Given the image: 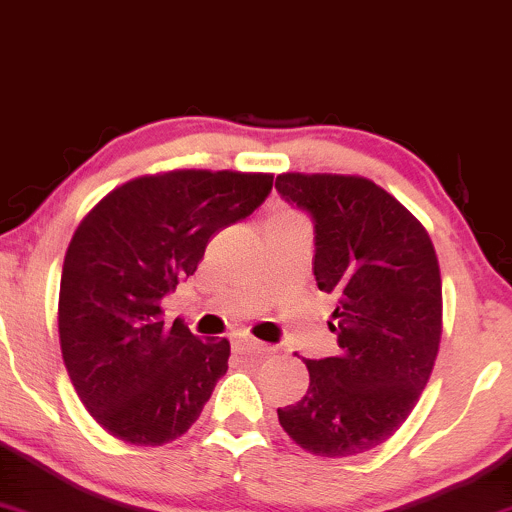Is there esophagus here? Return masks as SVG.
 I'll use <instances>...</instances> for the list:
<instances>
[{
    "instance_id": "1",
    "label": "esophagus",
    "mask_w": 512,
    "mask_h": 512,
    "mask_svg": "<svg viewBox=\"0 0 512 512\" xmlns=\"http://www.w3.org/2000/svg\"><path fill=\"white\" fill-rule=\"evenodd\" d=\"M232 347H234V352H239V354L266 352L268 350L266 342H261V340H256V338H249V335H237V338L232 340Z\"/></svg>"
}]
</instances>
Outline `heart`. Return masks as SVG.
<instances>
[{
	"label": "heart",
	"instance_id": "1",
	"mask_svg": "<svg viewBox=\"0 0 512 512\" xmlns=\"http://www.w3.org/2000/svg\"><path fill=\"white\" fill-rule=\"evenodd\" d=\"M285 218H294V215L292 213H275L270 220H285Z\"/></svg>",
	"mask_w": 512,
	"mask_h": 512
}]
</instances>
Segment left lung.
Instances as JSON below:
<instances>
[{"label": "left lung", "mask_w": 512, "mask_h": 512, "mask_svg": "<svg viewBox=\"0 0 512 512\" xmlns=\"http://www.w3.org/2000/svg\"><path fill=\"white\" fill-rule=\"evenodd\" d=\"M275 189L309 210L314 275L338 306V357L304 359L309 390L280 407V426L323 458L381 446L405 424L441 345L443 297L424 225L386 189L357 174L285 172Z\"/></svg>", "instance_id": "obj_1"}]
</instances>
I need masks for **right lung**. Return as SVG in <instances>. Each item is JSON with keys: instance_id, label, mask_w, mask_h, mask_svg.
<instances>
[{"instance_id": "obj_1", "label": "right lung", "mask_w": 512, "mask_h": 512, "mask_svg": "<svg viewBox=\"0 0 512 512\" xmlns=\"http://www.w3.org/2000/svg\"><path fill=\"white\" fill-rule=\"evenodd\" d=\"M273 174L172 170L110 191L71 237L59 345L76 395L107 434L162 446L201 417L230 340L165 326L162 297L196 273L215 232L266 201Z\"/></svg>"}]
</instances>
